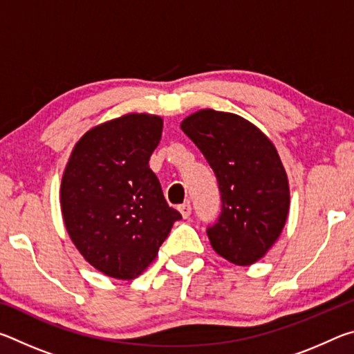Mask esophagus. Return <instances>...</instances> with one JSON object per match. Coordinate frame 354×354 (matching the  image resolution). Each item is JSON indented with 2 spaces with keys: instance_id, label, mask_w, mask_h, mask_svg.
I'll return each mask as SVG.
<instances>
[{
  "instance_id": "obj_1",
  "label": "esophagus",
  "mask_w": 354,
  "mask_h": 354,
  "mask_svg": "<svg viewBox=\"0 0 354 354\" xmlns=\"http://www.w3.org/2000/svg\"><path fill=\"white\" fill-rule=\"evenodd\" d=\"M179 209V212H181V215L184 218H189L190 217V214H192V206H190V203L187 201V203H183L181 206L178 207Z\"/></svg>"
}]
</instances>
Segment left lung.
<instances>
[{
  "instance_id": "1",
  "label": "left lung",
  "mask_w": 354,
  "mask_h": 354,
  "mask_svg": "<svg viewBox=\"0 0 354 354\" xmlns=\"http://www.w3.org/2000/svg\"><path fill=\"white\" fill-rule=\"evenodd\" d=\"M181 129L211 165L221 195V214L206 232L212 248L236 266L266 256L286 225L290 192L270 139L248 120L203 109Z\"/></svg>"
}]
</instances>
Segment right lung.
Listing matches in <instances>:
<instances>
[{"label":"right lung","instance_id":"add662e5","mask_svg":"<svg viewBox=\"0 0 354 354\" xmlns=\"http://www.w3.org/2000/svg\"><path fill=\"white\" fill-rule=\"evenodd\" d=\"M160 136L162 118L128 113L87 131L65 167V227L84 259L111 278L139 277L183 218L148 165Z\"/></svg>","mask_w":354,"mask_h":354}]
</instances>
